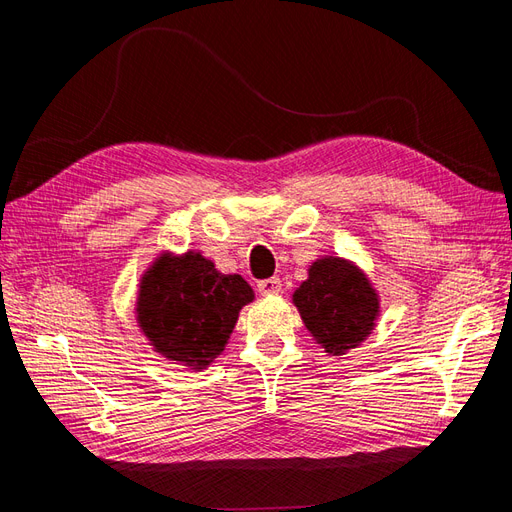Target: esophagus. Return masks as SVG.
<instances>
[{
    "label": "esophagus",
    "instance_id": "1",
    "mask_svg": "<svg viewBox=\"0 0 512 512\" xmlns=\"http://www.w3.org/2000/svg\"><path fill=\"white\" fill-rule=\"evenodd\" d=\"M258 292L260 294H280L282 292V282L277 277H269V280L258 282Z\"/></svg>",
    "mask_w": 512,
    "mask_h": 512
}]
</instances>
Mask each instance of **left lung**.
Listing matches in <instances>:
<instances>
[{"mask_svg": "<svg viewBox=\"0 0 512 512\" xmlns=\"http://www.w3.org/2000/svg\"><path fill=\"white\" fill-rule=\"evenodd\" d=\"M292 303L316 344L331 356L359 348L374 333L380 316L378 290L361 267L339 256L314 260Z\"/></svg>", "mask_w": 512, "mask_h": 512, "instance_id": "1", "label": "left lung"}]
</instances>
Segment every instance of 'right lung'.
Listing matches in <instances>:
<instances>
[{"instance_id":"right-lung-1","label":"right lung","mask_w":512,"mask_h":512,"mask_svg":"<svg viewBox=\"0 0 512 512\" xmlns=\"http://www.w3.org/2000/svg\"><path fill=\"white\" fill-rule=\"evenodd\" d=\"M254 290L226 275L200 252H162L138 284L136 322L166 361L207 369L224 352L243 305Z\"/></svg>"}]
</instances>
